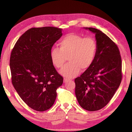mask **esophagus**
<instances>
[{
  "mask_svg": "<svg viewBox=\"0 0 132 132\" xmlns=\"http://www.w3.org/2000/svg\"><path fill=\"white\" fill-rule=\"evenodd\" d=\"M70 80V79H67V78H64V82H67Z\"/></svg>",
  "mask_w": 132,
  "mask_h": 132,
  "instance_id": "esophagus-1",
  "label": "esophagus"
}]
</instances>
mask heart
I'll list each match as a JSON object with an SVG mask.
<instances>
[{"label":"heart","instance_id":"obj_1","mask_svg":"<svg viewBox=\"0 0 132 132\" xmlns=\"http://www.w3.org/2000/svg\"><path fill=\"white\" fill-rule=\"evenodd\" d=\"M59 48H54L50 54L52 64L62 69L68 57L69 63L61 70L64 77L71 78L78 75L80 69L85 70L93 64L97 49V43L92 37H84L76 34H69L58 43Z\"/></svg>","mask_w":132,"mask_h":132}]
</instances>
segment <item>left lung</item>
<instances>
[{"mask_svg":"<svg viewBox=\"0 0 132 132\" xmlns=\"http://www.w3.org/2000/svg\"><path fill=\"white\" fill-rule=\"evenodd\" d=\"M95 34L97 46L92 65L75 79V93L79 105L95 111L106 106L122 81V59L118 47L102 31L85 27Z\"/></svg>","mask_w":132,"mask_h":132,"instance_id":"left-lung-1","label":"left lung"}]
</instances>
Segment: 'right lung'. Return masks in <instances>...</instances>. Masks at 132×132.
<instances>
[{"mask_svg": "<svg viewBox=\"0 0 132 132\" xmlns=\"http://www.w3.org/2000/svg\"><path fill=\"white\" fill-rule=\"evenodd\" d=\"M55 27L31 28L19 38L10 58L11 82L26 104L45 111L54 104L63 78L55 69L50 54L62 36Z\"/></svg>", "mask_w": 132, "mask_h": 132, "instance_id": "right-lung-1", "label": "right lung"}]
</instances>
